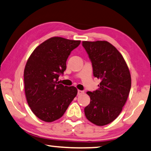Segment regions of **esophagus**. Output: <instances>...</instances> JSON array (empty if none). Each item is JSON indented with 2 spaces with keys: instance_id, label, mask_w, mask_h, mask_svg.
Masks as SVG:
<instances>
[{
  "instance_id": "esophagus-1",
  "label": "esophagus",
  "mask_w": 151,
  "mask_h": 151,
  "mask_svg": "<svg viewBox=\"0 0 151 151\" xmlns=\"http://www.w3.org/2000/svg\"><path fill=\"white\" fill-rule=\"evenodd\" d=\"M84 92L83 91V90H78V95H81V94H83Z\"/></svg>"
}]
</instances>
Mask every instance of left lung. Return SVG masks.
Wrapping results in <instances>:
<instances>
[{
  "mask_svg": "<svg viewBox=\"0 0 151 151\" xmlns=\"http://www.w3.org/2000/svg\"><path fill=\"white\" fill-rule=\"evenodd\" d=\"M93 68L94 77L101 80L99 88L87 92L90 103L84 108L86 118L96 126L111 123L125 105L131 87V77L123 56L106 41H83Z\"/></svg>",
  "mask_w": 151,
  "mask_h": 151,
  "instance_id": "left-lung-1",
  "label": "left lung"
}]
</instances>
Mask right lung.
I'll return each instance as SVG.
<instances>
[{"mask_svg": "<svg viewBox=\"0 0 151 151\" xmlns=\"http://www.w3.org/2000/svg\"><path fill=\"white\" fill-rule=\"evenodd\" d=\"M81 41L52 37L36 47L24 70L25 93L33 113L42 121L61 118L77 94L74 86L58 81L66 70V61Z\"/></svg>", "mask_w": 151, "mask_h": 151, "instance_id": "1", "label": "right lung"}]
</instances>
